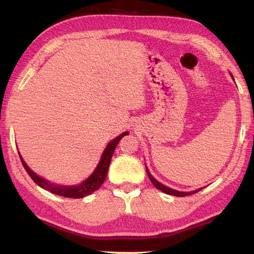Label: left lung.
Segmentation results:
<instances>
[{
  "label": "left lung",
  "mask_w": 254,
  "mask_h": 254,
  "mask_svg": "<svg viewBox=\"0 0 254 254\" xmlns=\"http://www.w3.org/2000/svg\"><path fill=\"white\" fill-rule=\"evenodd\" d=\"M230 75L232 77V79L234 80V77L233 75L231 74ZM145 169H147V174H148V177L149 179L151 180V183L153 184V186L156 187L157 189H159V190H161L162 192H165V194H168V195H173V196H177V197H184V196H188V195H192V194H196V192H198L199 190H201L203 188H198V189H195V190H191V191H179V190H176V189H173L170 188L168 186H166V185L161 184L160 182H158V180L153 177V176L150 174V171L148 169L147 165H145Z\"/></svg>",
  "instance_id": "left-lung-1"
}]
</instances>
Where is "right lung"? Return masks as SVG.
<instances>
[{
	"label": "right lung",
	"mask_w": 254,
	"mask_h": 254,
	"mask_svg": "<svg viewBox=\"0 0 254 254\" xmlns=\"http://www.w3.org/2000/svg\"><path fill=\"white\" fill-rule=\"evenodd\" d=\"M127 134L128 132H123L122 134H120L119 136L115 137V139L111 140L105 147L104 151H103L100 161H98L96 168L94 169L93 173L85 180H83L80 184L69 185V186H67V185L54 184L49 182V180H47L46 178L41 177V176L37 175L27 165V162L24 161V159L22 158V156H21L20 152L19 151L18 152L24 169L27 170L28 175L31 177V179L38 185V186L58 196L68 197V198H83L85 196L93 194V192L97 190V189L101 187V185L105 182V178L107 176V170H109L111 159L114 153V150L117 148L119 141L121 140L124 135H127Z\"/></svg>",
	"instance_id": "obj_1"
}]
</instances>
